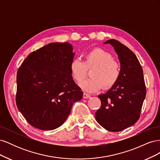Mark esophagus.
Returning <instances> with one entry per match:
<instances>
[{"label": "esophagus", "instance_id": "34e87169", "mask_svg": "<svg viewBox=\"0 0 160 160\" xmlns=\"http://www.w3.org/2000/svg\"><path fill=\"white\" fill-rule=\"evenodd\" d=\"M83 98H84V99H88V98H90V97H91V96H90L89 95H88V94H87V93H83Z\"/></svg>", "mask_w": 160, "mask_h": 160}]
</instances>
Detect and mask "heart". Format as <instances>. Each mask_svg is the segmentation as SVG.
Listing matches in <instances>:
<instances>
[{"instance_id": "b5f03b06", "label": "heart", "mask_w": 160, "mask_h": 160, "mask_svg": "<svg viewBox=\"0 0 160 160\" xmlns=\"http://www.w3.org/2000/svg\"><path fill=\"white\" fill-rule=\"evenodd\" d=\"M94 69L90 72L91 79L80 84L81 88L88 93L109 89L117 83L120 76V65L113 60L112 55L101 48H95L86 53L85 61L73 59L69 65L72 78L80 83L88 75V70Z\"/></svg>"}]
</instances>
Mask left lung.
<instances>
[{
  "label": "left lung",
  "instance_id": "1",
  "mask_svg": "<svg viewBox=\"0 0 160 160\" xmlns=\"http://www.w3.org/2000/svg\"><path fill=\"white\" fill-rule=\"evenodd\" d=\"M118 55L120 76L116 84L105 93L98 96L101 108L96 111L98 123L109 132H120L137 122L146 98L143 72L137 57L118 41L109 39Z\"/></svg>",
  "mask_w": 160,
  "mask_h": 160
}]
</instances>
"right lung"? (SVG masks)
I'll use <instances>...</instances> for the list:
<instances>
[{"label": "right lung", "instance_id": "right-lung-1", "mask_svg": "<svg viewBox=\"0 0 160 160\" xmlns=\"http://www.w3.org/2000/svg\"><path fill=\"white\" fill-rule=\"evenodd\" d=\"M70 43L51 42L28 55L18 69L16 103L32 126L42 130L60 127L83 92L69 69L75 52Z\"/></svg>", "mask_w": 160, "mask_h": 160}]
</instances>
